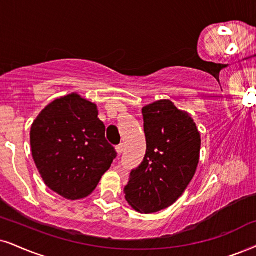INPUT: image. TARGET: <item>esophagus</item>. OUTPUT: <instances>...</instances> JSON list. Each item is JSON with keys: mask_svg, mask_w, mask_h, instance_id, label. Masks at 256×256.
<instances>
[{"mask_svg": "<svg viewBox=\"0 0 256 256\" xmlns=\"http://www.w3.org/2000/svg\"><path fill=\"white\" fill-rule=\"evenodd\" d=\"M123 150H124V144H118V146L116 147V152H118V156H121V154L123 153Z\"/></svg>", "mask_w": 256, "mask_h": 256, "instance_id": "34e87169", "label": "esophagus"}]
</instances>
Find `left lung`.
Segmentation results:
<instances>
[{
	"label": "left lung",
	"instance_id": "1",
	"mask_svg": "<svg viewBox=\"0 0 256 256\" xmlns=\"http://www.w3.org/2000/svg\"><path fill=\"white\" fill-rule=\"evenodd\" d=\"M146 156L124 186L126 200L141 214L166 209L184 194L194 178L200 152V134L190 114L170 100L142 108Z\"/></svg>",
	"mask_w": 256,
	"mask_h": 256
}]
</instances>
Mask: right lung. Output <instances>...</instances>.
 Listing matches in <instances>:
<instances>
[{
    "label": "right lung",
    "mask_w": 256,
    "mask_h": 256,
    "mask_svg": "<svg viewBox=\"0 0 256 256\" xmlns=\"http://www.w3.org/2000/svg\"><path fill=\"white\" fill-rule=\"evenodd\" d=\"M30 147L45 184L70 200L88 197L118 156L96 104L74 92L39 114L30 128Z\"/></svg>",
    "instance_id": "add662e5"
}]
</instances>
